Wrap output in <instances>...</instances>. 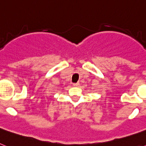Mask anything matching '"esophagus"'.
Returning a JSON list of instances; mask_svg holds the SVG:
<instances>
[{
	"instance_id": "esophagus-1",
	"label": "esophagus",
	"mask_w": 146,
	"mask_h": 146,
	"mask_svg": "<svg viewBox=\"0 0 146 146\" xmlns=\"http://www.w3.org/2000/svg\"><path fill=\"white\" fill-rule=\"evenodd\" d=\"M73 86L74 87H79L80 84L79 83H73Z\"/></svg>"
}]
</instances>
